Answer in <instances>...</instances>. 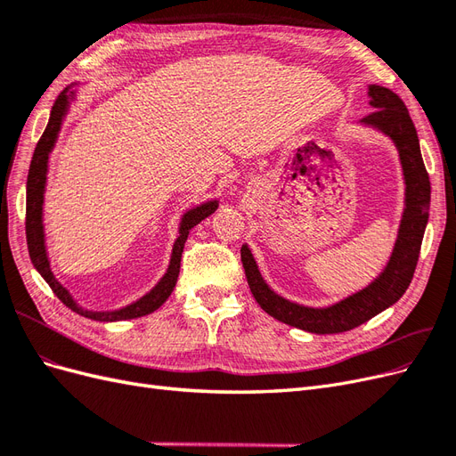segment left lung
Wrapping results in <instances>:
<instances>
[{
	"label": "left lung",
	"mask_w": 456,
	"mask_h": 456,
	"mask_svg": "<svg viewBox=\"0 0 456 456\" xmlns=\"http://www.w3.org/2000/svg\"><path fill=\"white\" fill-rule=\"evenodd\" d=\"M369 104L375 112L360 123L375 129L395 144L405 183V207L399 220L397 240L384 270L367 287L330 306H305L278 295L262 278L249 245H241V262L258 306L275 320L315 335L344 333L369 322L403 297L417 268L424 230L430 215V178H428L419 134L409 110L399 96L382 86H369Z\"/></svg>",
	"instance_id": "obj_1"
}]
</instances>
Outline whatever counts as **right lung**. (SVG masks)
<instances>
[{
    "instance_id": "right-lung-1",
    "label": "right lung",
    "mask_w": 456,
    "mask_h": 456,
    "mask_svg": "<svg viewBox=\"0 0 456 456\" xmlns=\"http://www.w3.org/2000/svg\"><path fill=\"white\" fill-rule=\"evenodd\" d=\"M76 86L79 84H72L57 96V101H54L51 110L47 127L44 134H41V139L34 150L28 181H26V241H28V253H30L34 268L53 289V293L76 314L89 317V320H94V322L134 320V317H142L156 312L163 302L169 298V295L173 293V289L176 285L178 272H181V256H183L184 243L188 240V233L196 224H200L201 220H205L218 209V200L203 201L196 207H191V209H188L181 216V223H178V238L173 243L167 272L161 275V280L151 287L146 295H142L141 298L133 300L131 305L121 306L118 310H87L81 306L79 302L72 297V293L68 291L57 278H54V273L51 270L49 253H47L45 226H44V201H45V186H47V173H49V158L54 144L59 141V133L62 129L66 114L70 112V104L76 101V93H77Z\"/></svg>"
}]
</instances>
